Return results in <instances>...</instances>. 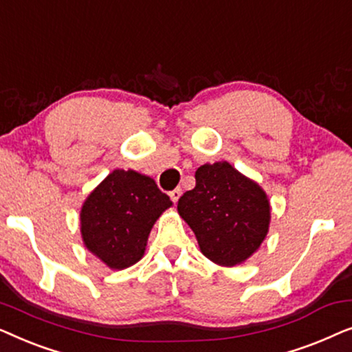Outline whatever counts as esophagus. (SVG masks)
<instances>
[{
  "label": "esophagus",
  "mask_w": 352,
  "mask_h": 352,
  "mask_svg": "<svg viewBox=\"0 0 352 352\" xmlns=\"http://www.w3.org/2000/svg\"><path fill=\"white\" fill-rule=\"evenodd\" d=\"M181 194H182V190L179 189V187H176V189H175V190H171V192H170V197H171V200H173V201H175V204H176V201H177V200H179V197H181Z\"/></svg>",
  "instance_id": "34e87169"
}]
</instances>
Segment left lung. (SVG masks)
I'll return each instance as SVG.
<instances>
[{
	"instance_id": "obj_1",
	"label": "left lung",
	"mask_w": 352,
	"mask_h": 352,
	"mask_svg": "<svg viewBox=\"0 0 352 352\" xmlns=\"http://www.w3.org/2000/svg\"><path fill=\"white\" fill-rule=\"evenodd\" d=\"M177 213L194 230L200 252L228 267L256 252L271 223L266 192L228 162L195 171V187L177 201Z\"/></svg>"
}]
</instances>
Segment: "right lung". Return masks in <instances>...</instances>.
<instances>
[{
  "label": "right lung",
  "mask_w": 352,
  "mask_h": 352,
  "mask_svg": "<svg viewBox=\"0 0 352 352\" xmlns=\"http://www.w3.org/2000/svg\"><path fill=\"white\" fill-rule=\"evenodd\" d=\"M173 204L152 177L113 170L81 206L85 247L110 269H124L144 256L148 234Z\"/></svg>",
  "instance_id": "right-lung-1"
}]
</instances>
